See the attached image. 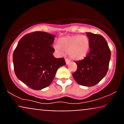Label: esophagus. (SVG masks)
Returning a JSON list of instances; mask_svg holds the SVG:
<instances>
[{
	"instance_id": "1",
	"label": "esophagus",
	"mask_w": 124,
	"mask_h": 124,
	"mask_svg": "<svg viewBox=\"0 0 124 124\" xmlns=\"http://www.w3.org/2000/svg\"><path fill=\"white\" fill-rule=\"evenodd\" d=\"M65 62H66V64H69L70 62V60L69 59H68V58H66L65 59Z\"/></svg>"
}]
</instances>
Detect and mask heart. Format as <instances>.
<instances>
[{"label":"heart","instance_id":"heart-1","mask_svg":"<svg viewBox=\"0 0 124 124\" xmlns=\"http://www.w3.org/2000/svg\"><path fill=\"white\" fill-rule=\"evenodd\" d=\"M54 48L57 52L68 53L72 59L79 60L86 56L90 49V40L85 35H76L61 38L59 44H55Z\"/></svg>","mask_w":124,"mask_h":124}]
</instances>
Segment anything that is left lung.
<instances>
[{
  "mask_svg": "<svg viewBox=\"0 0 124 124\" xmlns=\"http://www.w3.org/2000/svg\"><path fill=\"white\" fill-rule=\"evenodd\" d=\"M86 35L90 49L83 59L75 62L78 68L72 75L79 85L91 87L101 80L107 73L111 51L102 35L92 32H87Z\"/></svg>",
  "mask_w": 124,
  "mask_h": 124,
  "instance_id": "8db88e82",
  "label": "left lung"
}]
</instances>
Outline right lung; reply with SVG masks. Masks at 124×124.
I'll return each instance as SVG.
<instances>
[{
  "instance_id": "add662e5",
  "label": "right lung",
  "mask_w": 124,
  "mask_h": 124,
  "mask_svg": "<svg viewBox=\"0 0 124 124\" xmlns=\"http://www.w3.org/2000/svg\"><path fill=\"white\" fill-rule=\"evenodd\" d=\"M54 37L42 31L28 33L21 38L14 51L16 75L31 89L38 90L49 86L58 68L66 64L63 58L53 55Z\"/></svg>"
}]
</instances>
